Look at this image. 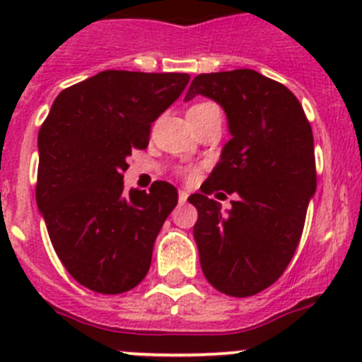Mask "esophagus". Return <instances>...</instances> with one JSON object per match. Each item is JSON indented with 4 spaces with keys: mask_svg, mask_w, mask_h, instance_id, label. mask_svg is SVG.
Returning <instances> with one entry per match:
<instances>
[{
    "mask_svg": "<svg viewBox=\"0 0 362 362\" xmlns=\"http://www.w3.org/2000/svg\"><path fill=\"white\" fill-rule=\"evenodd\" d=\"M188 199V192L187 190H179V203H185Z\"/></svg>",
    "mask_w": 362,
    "mask_h": 362,
    "instance_id": "1",
    "label": "esophagus"
}]
</instances>
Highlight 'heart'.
<instances>
[{
    "instance_id": "obj_1",
    "label": "heart",
    "mask_w": 362,
    "mask_h": 362,
    "mask_svg": "<svg viewBox=\"0 0 362 362\" xmlns=\"http://www.w3.org/2000/svg\"><path fill=\"white\" fill-rule=\"evenodd\" d=\"M212 108H217V107L214 103H197L194 105L188 112H204V110H212ZM181 175L187 179H192L194 175H196V170H194V168H183V170H181Z\"/></svg>"
}]
</instances>
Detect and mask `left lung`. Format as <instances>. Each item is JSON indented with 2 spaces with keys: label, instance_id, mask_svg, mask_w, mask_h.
<instances>
[{
  "label": "left lung",
  "instance_id": "8db88e82",
  "mask_svg": "<svg viewBox=\"0 0 362 362\" xmlns=\"http://www.w3.org/2000/svg\"><path fill=\"white\" fill-rule=\"evenodd\" d=\"M206 95L225 108L232 139L206 179L194 239L214 288L250 297L276 283L299 245L317 174L313 134L299 99L281 83L250 69L199 74L185 101ZM238 193L228 214L208 194Z\"/></svg>",
  "mask_w": 362,
  "mask_h": 362
}]
</instances>
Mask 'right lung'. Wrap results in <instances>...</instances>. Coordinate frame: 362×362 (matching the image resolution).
<instances>
[{
  "label": "right lung",
  "mask_w": 362,
  "mask_h": 362,
  "mask_svg": "<svg viewBox=\"0 0 362 362\" xmlns=\"http://www.w3.org/2000/svg\"><path fill=\"white\" fill-rule=\"evenodd\" d=\"M188 81V74L103 70L65 88L41 124L37 209L59 261L86 288L116 296L145 279L177 190L156 181L124 194L123 172Z\"/></svg>",
  "instance_id": "1"
}]
</instances>
